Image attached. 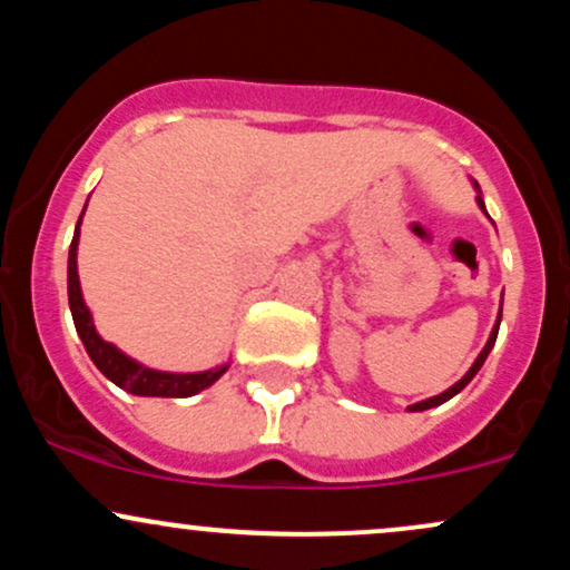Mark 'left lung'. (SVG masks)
<instances>
[{
	"mask_svg": "<svg viewBox=\"0 0 570 570\" xmlns=\"http://www.w3.org/2000/svg\"><path fill=\"white\" fill-rule=\"evenodd\" d=\"M474 187H476V203H480V208L482 212H485V200H482V193H480V185H476L474 181ZM488 214V212H485ZM501 305H503V299H501ZM499 324H501V307H499V318H495V326H493V332H490V337H488V343H485V348L480 351V356L474 358V364L472 367H469V372L466 375L461 377V381H458L455 385H450L448 391H442L440 396H431V399H423V402H417V404H410V412H421V410H429V407H440V404H444L448 402V399H453L455 394H461L463 389H466L469 383H472V377L476 375V372H480V367L482 364H485V358H488V353L493 351V345H495V337H499Z\"/></svg>",
	"mask_w": 570,
	"mask_h": 570,
	"instance_id": "left-lung-1",
	"label": "left lung"
}]
</instances>
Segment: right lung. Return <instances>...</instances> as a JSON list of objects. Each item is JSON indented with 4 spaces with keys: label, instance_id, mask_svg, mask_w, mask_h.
<instances>
[{
    "label": "right lung",
    "instance_id": "obj_1",
    "mask_svg": "<svg viewBox=\"0 0 570 570\" xmlns=\"http://www.w3.org/2000/svg\"><path fill=\"white\" fill-rule=\"evenodd\" d=\"M88 206V203H85ZM85 214V212H82ZM80 219H77L75 238H71L69 246V267H67V286H69V307L71 318H75L77 335H80L85 351H88L90 362L101 370L104 377H109L115 385H120L122 391L136 396H193L198 391L208 389L225 375L230 364H222V367L206 370V372H160L153 367H144V364L136 362L115 348L112 343L101 340L96 332L94 316H90L88 305L82 299L80 289V276H77V244H80Z\"/></svg>",
    "mask_w": 570,
    "mask_h": 570
}]
</instances>
